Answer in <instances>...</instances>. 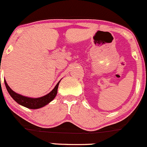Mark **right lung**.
I'll use <instances>...</instances> for the list:
<instances>
[{"label":"right lung","mask_w":147,"mask_h":147,"mask_svg":"<svg viewBox=\"0 0 147 147\" xmlns=\"http://www.w3.org/2000/svg\"><path fill=\"white\" fill-rule=\"evenodd\" d=\"M4 82H5V87H6V89L10 95L19 105H23V106L29 108V109H38V108L44 107L55 97L56 94L57 93V88H58L59 83H60V81L56 84L55 88L49 94H46V95L42 97H39V98H30V97H25V96L17 94L10 88V87L6 83V81L4 80Z\"/></svg>","instance_id":"add662e5"}]
</instances>
